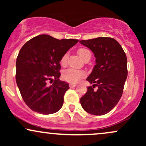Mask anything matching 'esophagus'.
Masks as SVG:
<instances>
[{"mask_svg":"<svg viewBox=\"0 0 146 146\" xmlns=\"http://www.w3.org/2000/svg\"><path fill=\"white\" fill-rule=\"evenodd\" d=\"M77 85L75 84H69L70 88H74V87H75Z\"/></svg>","mask_w":146,"mask_h":146,"instance_id":"obj_1","label":"esophagus"}]
</instances>
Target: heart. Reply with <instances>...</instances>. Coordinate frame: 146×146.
Listing matches in <instances>:
<instances>
[{
	"instance_id": "obj_1",
	"label": "heart",
	"mask_w": 146,
	"mask_h": 146,
	"mask_svg": "<svg viewBox=\"0 0 146 146\" xmlns=\"http://www.w3.org/2000/svg\"><path fill=\"white\" fill-rule=\"evenodd\" d=\"M79 56L84 60L87 56H90V51L86 48H80L78 51ZM68 59V54L66 53L62 56L60 60V63L62 65H65L66 64ZM86 75V73L81 70H75L73 68H68L63 72V78L66 81L71 83H78Z\"/></svg>"
}]
</instances>
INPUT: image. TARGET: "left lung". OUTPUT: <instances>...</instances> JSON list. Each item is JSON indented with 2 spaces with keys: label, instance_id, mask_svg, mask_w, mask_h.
<instances>
[{
  "label": "left lung",
  "instance_id": "left-lung-1",
  "mask_svg": "<svg viewBox=\"0 0 146 146\" xmlns=\"http://www.w3.org/2000/svg\"><path fill=\"white\" fill-rule=\"evenodd\" d=\"M80 42L90 48L96 58V64L86 78L93 85L87 88L80 103L87 113L105 115L113 109L123 93L128 75L126 55L119 43L112 38L99 37ZM95 86L97 90H94Z\"/></svg>",
  "mask_w": 146,
  "mask_h": 146
}]
</instances>
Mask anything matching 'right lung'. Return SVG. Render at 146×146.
I'll return each mask as SVG.
<instances>
[{"label":"right lung","instance_id":"obj_1","mask_svg":"<svg viewBox=\"0 0 146 146\" xmlns=\"http://www.w3.org/2000/svg\"><path fill=\"white\" fill-rule=\"evenodd\" d=\"M78 41L43 34L29 40L20 50L16 64V84L25 104L33 111L49 115L62 108L69 86L59 79L60 62ZM53 78V84L48 86V81Z\"/></svg>","mask_w":146,"mask_h":146}]
</instances>
